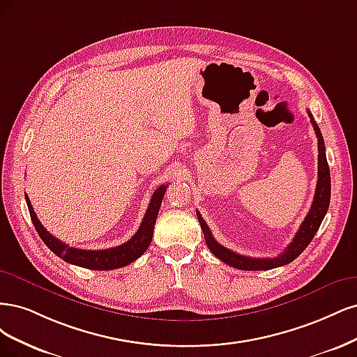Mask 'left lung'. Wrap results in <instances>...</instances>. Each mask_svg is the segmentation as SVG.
Here are the masks:
<instances>
[{"label": "left lung", "mask_w": 357, "mask_h": 357, "mask_svg": "<svg viewBox=\"0 0 357 357\" xmlns=\"http://www.w3.org/2000/svg\"><path fill=\"white\" fill-rule=\"evenodd\" d=\"M308 116H310V119H312V124H313L316 136H317V148H319V169H317L316 192H314L312 208H310V212L307 213L305 220L303 221L300 229H298V233L295 234L289 246H287L279 257H275V258H249V257L238 255V254H236V252L221 246L213 238L208 224L204 222L202 215L197 212V218H199L200 227L203 229L206 245H208V248L211 249V252L216 258H220L222 262L228 264L229 267L245 270V271H259V270H271L275 267L286 266V264L292 262L295 258H298L303 254L304 249L310 245V241L313 240L314 234L317 233L321 221H324V218L329 208V202H331V174H329V166H328L326 153H325L324 137H321L319 126L314 121L312 114L308 112Z\"/></svg>", "instance_id": "1"}]
</instances>
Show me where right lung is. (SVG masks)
<instances>
[{"label": "right lung", "instance_id": "right-lung-1", "mask_svg": "<svg viewBox=\"0 0 357 357\" xmlns=\"http://www.w3.org/2000/svg\"><path fill=\"white\" fill-rule=\"evenodd\" d=\"M166 188H167V185H165L163 183V185H160L154 191L151 202H149V206L146 209V213L142 220V224L129 241H126L124 245H120L117 248L102 249V250H86V249L71 248L66 243H63V241H61L59 238L52 236L47 229L43 227L36 212H33V208H32V204H31L26 194H25V199H26V204H28L33 227H36L37 233L45 243V246H47L54 255L62 258L66 262L74 264V266H78V267L105 271V270H114V268H121V267L129 266L130 262L139 258L148 249V246L151 245L154 224L157 220L160 206H162V200L165 197Z\"/></svg>", "mask_w": 357, "mask_h": 357}]
</instances>
